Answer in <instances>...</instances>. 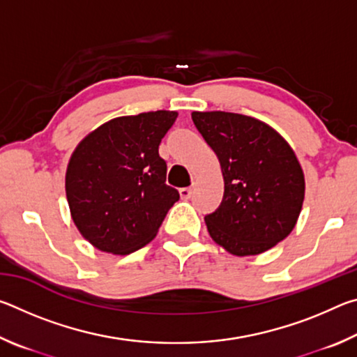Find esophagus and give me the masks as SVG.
Instances as JSON below:
<instances>
[{
	"label": "esophagus",
	"instance_id": "1",
	"mask_svg": "<svg viewBox=\"0 0 357 357\" xmlns=\"http://www.w3.org/2000/svg\"><path fill=\"white\" fill-rule=\"evenodd\" d=\"M179 195L183 200H189L190 195H192V189L190 187H183V189H179Z\"/></svg>",
	"mask_w": 357,
	"mask_h": 357
}]
</instances>
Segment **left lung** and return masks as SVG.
<instances>
[{
  "label": "left lung",
  "instance_id": "8db88e82",
  "mask_svg": "<svg viewBox=\"0 0 357 357\" xmlns=\"http://www.w3.org/2000/svg\"><path fill=\"white\" fill-rule=\"evenodd\" d=\"M193 124L219 157L225 192L204 217L214 243L236 257L259 255L293 231L305 179L293 148L257 118L193 112Z\"/></svg>",
  "mask_w": 357,
  "mask_h": 357
}]
</instances>
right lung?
Returning a JSON list of instances; mask_svg holds the SVG:
<instances>
[{
	"label": "right lung",
	"mask_w": 357,
	"mask_h": 357,
	"mask_svg": "<svg viewBox=\"0 0 357 357\" xmlns=\"http://www.w3.org/2000/svg\"><path fill=\"white\" fill-rule=\"evenodd\" d=\"M178 118L157 110L107 121L83 138L66 170L70 217L102 252L129 255L155 238L174 203L159 144Z\"/></svg>",
	"instance_id": "obj_1"
}]
</instances>
